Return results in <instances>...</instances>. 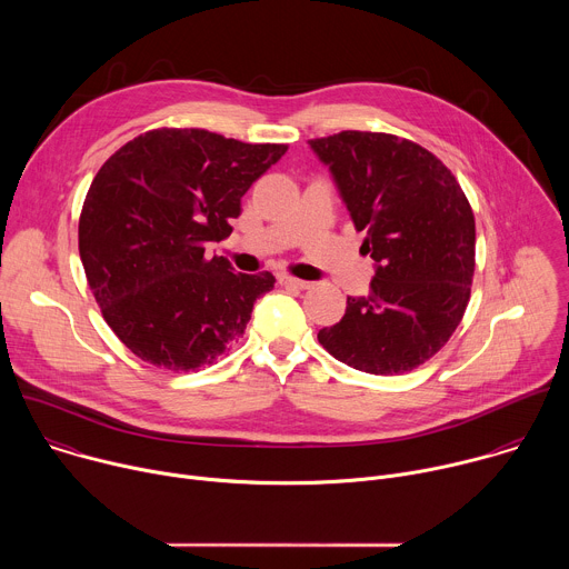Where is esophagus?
<instances>
[{
	"mask_svg": "<svg viewBox=\"0 0 569 569\" xmlns=\"http://www.w3.org/2000/svg\"><path fill=\"white\" fill-rule=\"evenodd\" d=\"M279 283H281V286H290V288H301V290H306V288L312 286L310 281L295 279V277H288V274H281V277H279Z\"/></svg>",
	"mask_w": 569,
	"mask_h": 569,
	"instance_id": "obj_1",
	"label": "esophagus"
}]
</instances>
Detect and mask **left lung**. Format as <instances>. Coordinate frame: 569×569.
I'll use <instances>...</instances> for the list:
<instances>
[{
  "label": "left lung",
  "instance_id": "8db88e82",
  "mask_svg": "<svg viewBox=\"0 0 569 569\" xmlns=\"http://www.w3.org/2000/svg\"><path fill=\"white\" fill-rule=\"evenodd\" d=\"M308 143L367 233L360 252L376 261L369 295L349 297L317 340L358 371H412L450 340L468 306L472 209L443 161L410 139L345 130Z\"/></svg>",
  "mask_w": 569,
  "mask_h": 569
}]
</instances>
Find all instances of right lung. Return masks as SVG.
I'll use <instances>...</instances> for the list:
<instances>
[{
  "label": "right lung",
  "instance_id": "add662e5",
  "mask_svg": "<svg viewBox=\"0 0 569 569\" xmlns=\"http://www.w3.org/2000/svg\"><path fill=\"white\" fill-rule=\"evenodd\" d=\"M200 128H159L121 146L88 191L78 250L103 319L143 362L191 371L246 333L270 272L207 259L231 233L240 198L286 154Z\"/></svg>",
  "mask_w": 569,
  "mask_h": 569
}]
</instances>
